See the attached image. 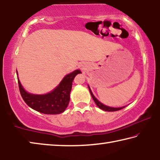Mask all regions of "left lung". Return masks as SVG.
I'll return each instance as SVG.
<instances>
[{
    "mask_svg": "<svg viewBox=\"0 0 160 160\" xmlns=\"http://www.w3.org/2000/svg\"><path fill=\"white\" fill-rule=\"evenodd\" d=\"M88 88H89V91H90V93H91V96H92V98L93 99L94 102H95L96 104L97 105V106L99 108L103 110V111H119V110H121V109H122L123 108H125V107H121V108H112V107H109V106H105V105H103V103H101V102H99L97 100V99L95 98V96H93V94L92 93V92H91V88H89V86H88Z\"/></svg>",
    "mask_w": 160,
    "mask_h": 160,
    "instance_id": "8db88e82",
    "label": "left lung"
}]
</instances>
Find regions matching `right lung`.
Returning <instances> with one entry per match:
<instances>
[{
  "instance_id": "obj_1",
  "label": "right lung",
  "mask_w": 160,
  "mask_h": 160,
  "mask_svg": "<svg viewBox=\"0 0 160 160\" xmlns=\"http://www.w3.org/2000/svg\"><path fill=\"white\" fill-rule=\"evenodd\" d=\"M80 73V70H76L65 76L56 88L44 95H34L28 93L18 78L20 95L26 104L37 111L44 114H59L67 108L70 100L72 82L76 75Z\"/></svg>"
}]
</instances>
